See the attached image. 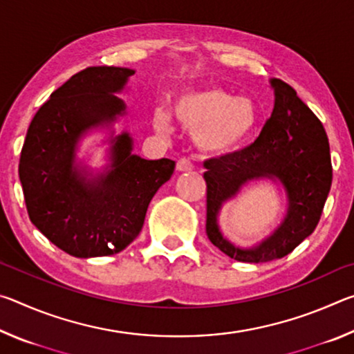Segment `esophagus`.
<instances>
[{
	"mask_svg": "<svg viewBox=\"0 0 354 354\" xmlns=\"http://www.w3.org/2000/svg\"><path fill=\"white\" fill-rule=\"evenodd\" d=\"M192 169H194V164H192L189 159L183 158V159H179L178 162H176V170L178 171H190Z\"/></svg>",
	"mask_w": 354,
	"mask_h": 354,
	"instance_id": "esophagus-1",
	"label": "esophagus"
}]
</instances>
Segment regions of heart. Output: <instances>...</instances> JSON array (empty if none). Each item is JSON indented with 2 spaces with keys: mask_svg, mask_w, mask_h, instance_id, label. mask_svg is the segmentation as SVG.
Returning a JSON list of instances; mask_svg holds the SVG:
<instances>
[{
  "mask_svg": "<svg viewBox=\"0 0 354 354\" xmlns=\"http://www.w3.org/2000/svg\"><path fill=\"white\" fill-rule=\"evenodd\" d=\"M173 113L185 129L194 133L201 151L223 156L236 151L247 142L259 123V107L248 97H234L218 86L190 88L179 95ZM153 127L158 133L170 129V120L156 109Z\"/></svg>",
  "mask_w": 354,
  "mask_h": 354,
  "instance_id": "1",
  "label": "heart"
}]
</instances>
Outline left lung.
Returning <instances> with one entry per match:
<instances>
[{
    "label": "left lung",
    "mask_w": 354,
    "mask_h": 354,
    "mask_svg": "<svg viewBox=\"0 0 354 354\" xmlns=\"http://www.w3.org/2000/svg\"><path fill=\"white\" fill-rule=\"evenodd\" d=\"M274 92L272 117L250 147L205 162L206 234L215 247L239 262H268L289 254L319 223L333 181L331 154L325 128L314 112L281 80H270ZM270 178L286 194V215L272 234L254 248H237L218 225L221 207L245 185Z\"/></svg>",
    "instance_id": "left-lung-1"
}]
</instances>
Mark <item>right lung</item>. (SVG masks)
<instances>
[{
  "instance_id": "obj_1",
  "label": "right lung",
  "mask_w": 354,
  "mask_h": 354,
  "mask_svg": "<svg viewBox=\"0 0 354 354\" xmlns=\"http://www.w3.org/2000/svg\"><path fill=\"white\" fill-rule=\"evenodd\" d=\"M136 71L88 67L51 93L29 124L19 176L32 225L75 257L115 254L139 236L149 201L169 181L175 160H147L133 153L128 131L113 124L127 115L115 93ZM106 130L108 164L93 172L77 159L80 140Z\"/></svg>"
}]
</instances>
